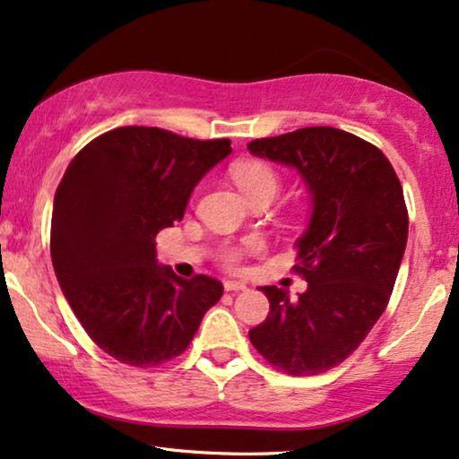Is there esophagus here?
Segmentation results:
<instances>
[{"label":"esophagus","mask_w":459,"mask_h":459,"mask_svg":"<svg viewBox=\"0 0 459 459\" xmlns=\"http://www.w3.org/2000/svg\"><path fill=\"white\" fill-rule=\"evenodd\" d=\"M223 288L228 292H240V290H247V281H242V280H228L223 284Z\"/></svg>","instance_id":"34e87169"}]
</instances>
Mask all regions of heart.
I'll use <instances>...</instances> for the list:
<instances>
[{"label":"heart","mask_w":459,"mask_h":459,"mask_svg":"<svg viewBox=\"0 0 459 459\" xmlns=\"http://www.w3.org/2000/svg\"><path fill=\"white\" fill-rule=\"evenodd\" d=\"M231 178L238 184V187L247 194L248 198L259 196V194H278L280 181L278 175L273 173L272 167L263 165V162H255V160H244L238 162V165L231 169ZM244 248L248 250H256L259 248V242L256 240H248L244 244ZM219 259L225 267L236 269L238 263L242 259V248H234V247H225L219 255Z\"/></svg>","instance_id":"b5f03b06"}]
</instances>
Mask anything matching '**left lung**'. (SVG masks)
I'll use <instances>...</instances> for the list:
<instances>
[{
    "label": "left lung",
    "mask_w": 459,
    "mask_h": 459,
    "mask_svg": "<svg viewBox=\"0 0 459 459\" xmlns=\"http://www.w3.org/2000/svg\"><path fill=\"white\" fill-rule=\"evenodd\" d=\"M259 159L290 167L311 200L297 240L299 300L261 286L269 316L248 332L265 359L290 376L322 374L359 347L391 299L407 244L397 173L378 148L334 127H305L248 143Z\"/></svg>",
    "instance_id": "left-lung-1"
}]
</instances>
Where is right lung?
Instances as JSON below:
<instances>
[{"instance_id":"obj_1","label":"right lung","mask_w":459,"mask_h":459,"mask_svg":"<svg viewBox=\"0 0 459 459\" xmlns=\"http://www.w3.org/2000/svg\"><path fill=\"white\" fill-rule=\"evenodd\" d=\"M230 143L118 127L68 165L54 196V272L81 325L115 359L152 368L181 355L221 299V281L160 265L154 238L184 217Z\"/></svg>"}]
</instances>
